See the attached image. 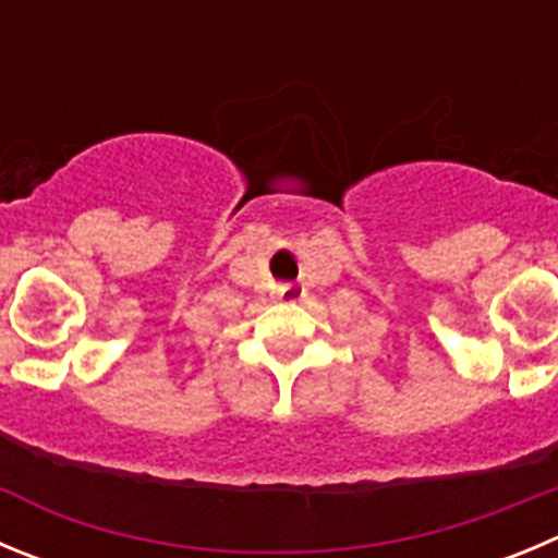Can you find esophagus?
I'll return each mask as SVG.
<instances>
[{"label": "esophagus", "instance_id": "esophagus-1", "mask_svg": "<svg viewBox=\"0 0 558 558\" xmlns=\"http://www.w3.org/2000/svg\"><path fill=\"white\" fill-rule=\"evenodd\" d=\"M304 295H306L304 284L288 282V284H282V288H279V299L290 301V304H295V301H304Z\"/></svg>", "mask_w": 558, "mask_h": 558}]
</instances>
